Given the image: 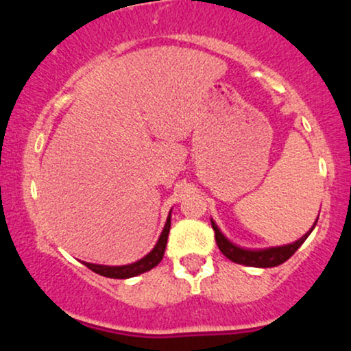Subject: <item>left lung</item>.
Instances as JSON below:
<instances>
[{
    "label": "left lung",
    "mask_w": 351,
    "mask_h": 351,
    "mask_svg": "<svg viewBox=\"0 0 351 351\" xmlns=\"http://www.w3.org/2000/svg\"><path fill=\"white\" fill-rule=\"evenodd\" d=\"M315 224L317 221L313 223L312 229L315 228ZM211 226L215 229L216 244L217 247H219V251L223 252L229 261H232V263L251 265V267H276V265L284 264L289 257L293 256V252L304 244V241L307 239L310 232H312V229H310L307 234L302 236L299 241H295V243L292 244L279 245V247H271V249H261V251H249V249L237 247V245L232 244L231 241H228L213 219H211Z\"/></svg>",
    "instance_id": "left-lung-1"
}]
</instances>
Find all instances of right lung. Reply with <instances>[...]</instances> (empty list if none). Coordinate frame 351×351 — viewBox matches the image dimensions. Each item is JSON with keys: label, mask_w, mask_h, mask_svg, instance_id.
<instances>
[{"label": "right lung", "mask_w": 351, "mask_h": 351, "mask_svg": "<svg viewBox=\"0 0 351 351\" xmlns=\"http://www.w3.org/2000/svg\"><path fill=\"white\" fill-rule=\"evenodd\" d=\"M170 226H171V211L168 215L167 223H165L163 232L160 234L158 243H156L155 247L152 249L143 259L136 261L134 264L128 265H99V264H90V263H82L84 265H87L90 271H94L95 274H100L104 277H110V279H128V277H135L138 274H143L150 269L155 267L162 263L165 249H167V241H168V232H170Z\"/></svg>", "instance_id": "add662e5"}]
</instances>
